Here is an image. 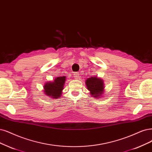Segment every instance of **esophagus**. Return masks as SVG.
<instances>
[{
	"mask_svg": "<svg viewBox=\"0 0 152 152\" xmlns=\"http://www.w3.org/2000/svg\"><path fill=\"white\" fill-rule=\"evenodd\" d=\"M73 75H74V77H75V79H78V78L80 77V74H79V72H74V74H73Z\"/></svg>",
	"mask_w": 152,
	"mask_h": 152,
	"instance_id": "obj_1",
	"label": "esophagus"
}]
</instances>
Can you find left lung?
<instances>
[{
  "mask_svg": "<svg viewBox=\"0 0 152 152\" xmlns=\"http://www.w3.org/2000/svg\"><path fill=\"white\" fill-rule=\"evenodd\" d=\"M85 84L91 96L96 99L103 96L104 92V83L102 78L91 76L86 80Z\"/></svg>",
  "mask_w": 152,
  "mask_h": 152,
  "instance_id": "8db88e82",
  "label": "left lung"
}]
</instances>
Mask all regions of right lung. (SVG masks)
Instances as JSON below:
<instances>
[{
	"instance_id": "obj_1",
	"label": "right lung",
	"mask_w": 152,
	"mask_h": 152,
	"mask_svg": "<svg viewBox=\"0 0 152 152\" xmlns=\"http://www.w3.org/2000/svg\"><path fill=\"white\" fill-rule=\"evenodd\" d=\"M66 80V76H61L55 77L52 81L45 83L43 86L44 94L53 99L61 98Z\"/></svg>"
}]
</instances>
